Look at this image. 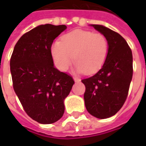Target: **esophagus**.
Instances as JSON below:
<instances>
[{
	"mask_svg": "<svg viewBox=\"0 0 146 146\" xmlns=\"http://www.w3.org/2000/svg\"><path fill=\"white\" fill-rule=\"evenodd\" d=\"M73 80H74V81L76 82V83H78V82L80 81V80L79 78H76V77H74V78H73Z\"/></svg>",
	"mask_w": 146,
	"mask_h": 146,
	"instance_id": "1",
	"label": "esophagus"
}]
</instances>
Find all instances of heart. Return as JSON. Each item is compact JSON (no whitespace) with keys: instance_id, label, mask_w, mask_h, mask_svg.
<instances>
[{"instance_id":"obj_1","label":"heart","mask_w":146,"mask_h":146,"mask_svg":"<svg viewBox=\"0 0 146 146\" xmlns=\"http://www.w3.org/2000/svg\"><path fill=\"white\" fill-rule=\"evenodd\" d=\"M50 53L59 70L66 71L74 59L76 72L92 75L103 66L108 54V41L102 34L75 30L62 36L61 40L53 41Z\"/></svg>"}]
</instances>
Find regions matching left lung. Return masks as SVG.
Returning a JSON list of instances; mask_svg holds the SVG:
<instances>
[{
	"label": "left lung",
	"mask_w": 146,
	"mask_h": 146,
	"mask_svg": "<svg viewBox=\"0 0 146 146\" xmlns=\"http://www.w3.org/2000/svg\"><path fill=\"white\" fill-rule=\"evenodd\" d=\"M108 41V54L103 66L94 76L82 80L88 112L98 119L115 115L126 101L132 78V53L127 41L115 31L92 24Z\"/></svg>",
	"instance_id": "obj_1"
}]
</instances>
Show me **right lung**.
Wrapping results in <instances>:
<instances>
[{"label": "right lung", "instance_id": "right-lung-1", "mask_svg": "<svg viewBox=\"0 0 146 146\" xmlns=\"http://www.w3.org/2000/svg\"><path fill=\"white\" fill-rule=\"evenodd\" d=\"M66 25H40L23 35L10 58L14 92L26 113L43 124L53 123L64 114V100L72 77L54 67L50 53L53 40Z\"/></svg>", "mask_w": 146, "mask_h": 146}]
</instances>
